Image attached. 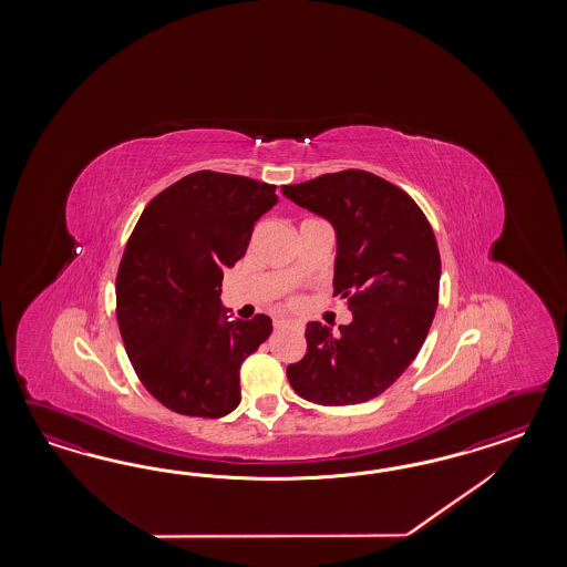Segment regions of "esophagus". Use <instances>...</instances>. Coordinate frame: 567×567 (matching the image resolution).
Returning <instances> with one entry per match:
<instances>
[{
    "label": "esophagus",
    "instance_id": "34e87169",
    "mask_svg": "<svg viewBox=\"0 0 567 567\" xmlns=\"http://www.w3.org/2000/svg\"><path fill=\"white\" fill-rule=\"evenodd\" d=\"M275 327L276 328L297 327V322H295V320H285V318H276Z\"/></svg>",
    "mask_w": 567,
    "mask_h": 567
}]
</instances>
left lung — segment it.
<instances>
[{
    "instance_id": "obj_1",
    "label": "left lung",
    "mask_w": 567,
    "mask_h": 567,
    "mask_svg": "<svg viewBox=\"0 0 567 567\" xmlns=\"http://www.w3.org/2000/svg\"><path fill=\"white\" fill-rule=\"evenodd\" d=\"M282 193L334 226L332 287L353 313L341 334L309 322L308 351L287 368V378L297 395L318 405L370 401L426 341L441 280L432 226L405 190L372 172L322 174Z\"/></svg>"
}]
</instances>
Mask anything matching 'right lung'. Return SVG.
Returning <instances> with one entry per match:
<instances>
[{"label":"right lung","instance_id":"obj_1","mask_svg":"<svg viewBox=\"0 0 567 567\" xmlns=\"http://www.w3.org/2000/svg\"><path fill=\"white\" fill-rule=\"evenodd\" d=\"M275 185L199 171L157 193L126 243L116 318L138 380L172 412L223 417L240 403V363L272 320H226L224 270L239 261Z\"/></svg>","mask_w":567,"mask_h":567}]
</instances>
